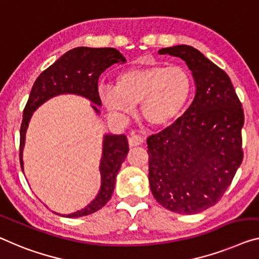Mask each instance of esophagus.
<instances>
[{"mask_svg":"<svg viewBox=\"0 0 259 259\" xmlns=\"http://www.w3.org/2000/svg\"><path fill=\"white\" fill-rule=\"evenodd\" d=\"M143 143V138L138 134H132L128 138V146L130 147H137Z\"/></svg>","mask_w":259,"mask_h":259,"instance_id":"obj_1","label":"esophagus"}]
</instances>
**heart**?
<instances>
[{"label": "heart", "instance_id": "b5f03b06", "mask_svg": "<svg viewBox=\"0 0 259 259\" xmlns=\"http://www.w3.org/2000/svg\"><path fill=\"white\" fill-rule=\"evenodd\" d=\"M192 93V79L181 66L152 65L125 70L116 87L101 85L99 98L110 112L130 114L141 104L146 122L168 128L180 120Z\"/></svg>", "mask_w": 259, "mask_h": 259}]
</instances>
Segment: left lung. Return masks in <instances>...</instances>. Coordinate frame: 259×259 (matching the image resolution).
I'll list each match as a JSON object with an SVG mask.
<instances>
[{
	"instance_id": "1",
	"label": "left lung",
	"mask_w": 259,
	"mask_h": 259,
	"mask_svg": "<svg viewBox=\"0 0 259 259\" xmlns=\"http://www.w3.org/2000/svg\"><path fill=\"white\" fill-rule=\"evenodd\" d=\"M158 54L185 61L196 94L176 124L147 139L149 186L163 207L196 214L217 204L241 165L243 109L226 71L200 51L177 45Z\"/></svg>"
}]
</instances>
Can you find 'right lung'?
<instances>
[{"label":"right lung","instance_id":"1","mask_svg":"<svg viewBox=\"0 0 259 259\" xmlns=\"http://www.w3.org/2000/svg\"><path fill=\"white\" fill-rule=\"evenodd\" d=\"M126 59L120 52L112 47L93 49L75 47L58 59L53 65L39 75L31 90L29 101L23 113L21 127V165L24 171L23 150L25 147L26 131L31 117L39 106L49 99L60 95H75L93 103L94 112L99 116L102 106L98 94V78L103 71L114 63H125ZM128 153V143L124 134L103 135L102 158L99 163L101 189L94 200L85 207L70 214H60L66 218H79L89 215L101 209L110 200L116 185V177L121 163ZM59 214V213H55Z\"/></svg>","mask_w":259,"mask_h":259}]
</instances>
